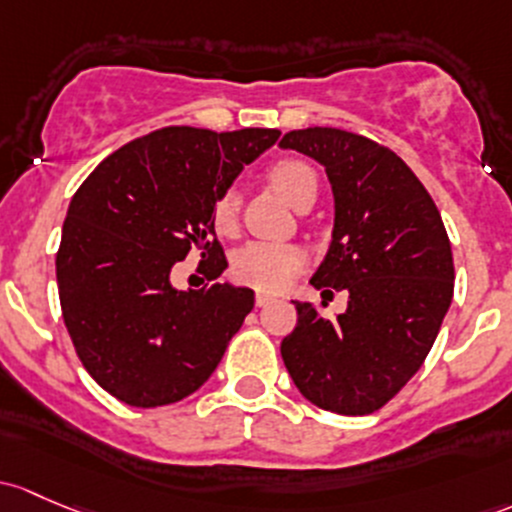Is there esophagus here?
Here are the masks:
<instances>
[{"label": "esophagus", "mask_w": 512, "mask_h": 512, "mask_svg": "<svg viewBox=\"0 0 512 512\" xmlns=\"http://www.w3.org/2000/svg\"><path fill=\"white\" fill-rule=\"evenodd\" d=\"M272 301H274L272 294H267V292H257L255 294V304L257 306H267V304H272Z\"/></svg>", "instance_id": "34e87169"}]
</instances>
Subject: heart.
Listing matches in <instances>:
<instances>
[{"mask_svg": "<svg viewBox=\"0 0 512 512\" xmlns=\"http://www.w3.org/2000/svg\"><path fill=\"white\" fill-rule=\"evenodd\" d=\"M270 184L279 196L297 206L306 193H316V174L299 159H282L270 169ZM240 196L228 188L213 206V223L220 233H230L238 223ZM304 250L289 242H247L233 257V277L255 289H282L304 267Z\"/></svg>", "mask_w": 512, "mask_h": 512, "instance_id": "b5f03b06", "label": "heart"}]
</instances>
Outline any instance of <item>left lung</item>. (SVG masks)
I'll use <instances>...</instances> for the list:
<instances>
[{
  "instance_id": "8db88e82",
  "label": "left lung",
  "mask_w": 512,
  "mask_h": 512,
  "mask_svg": "<svg viewBox=\"0 0 512 512\" xmlns=\"http://www.w3.org/2000/svg\"><path fill=\"white\" fill-rule=\"evenodd\" d=\"M279 147L326 169L336 218L311 284L348 292V309L336 319L294 301L297 328L282 341V360L316 407L370 414L432 351L454 297L449 235L422 181L383 144L346 129L309 127L287 132Z\"/></svg>"
}]
</instances>
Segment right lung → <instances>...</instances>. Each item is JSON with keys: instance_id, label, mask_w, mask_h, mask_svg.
I'll list each match as a JSON object with an SVG mask.
<instances>
[{"instance_id": "obj_1", "label": "right lung", "mask_w": 512, "mask_h": 512, "mask_svg": "<svg viewBox=\"0 0 512 512\" xmlns=\"http://www.w3.org/2000/svg\"><path fill=\"white\" fill-rule=\"evenodd\" d=\"M279 129L164 127L100 161L68 206L56 255L63 321L83 368L132 407L196 392L218 368L255 292L228 267L213 206ZM202 252L211 285L179 293L170 267Z\"/></svg>"}]
</instances>
